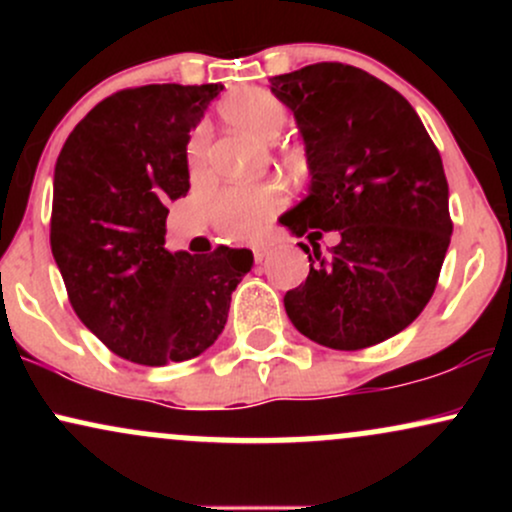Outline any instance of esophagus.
<instances>
[{
    "instance_id": "34e87169",
    "label": "esophagus",
    "mask_w": 512,
    "mask_h": 512,
    "mask_svg": "<svg viewBox=\"0 0 512 512\" xmlns=\"http://www.w3.org/2000/svg\"><path fill=\"white\" fill-rule=\"evenodd\" d=\"M252 257H255L257 264H262L269 257V252L267 248H260V245H257V248H252Z\"/></svg>"
}]
</instances>
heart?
<instances>
[{"mask_svg":"<svg viewBox=\"0 0 512 512\" xmlns=\"http://www.w3.org/2000/svg\"><path fill=\"white\" fill-rule=\"evenodd\" d=\"M219 115L223 122L231 127L240 129L248 137L269 142L281 132L289 120V110L286 105L274 96L267 88H240L226 96L219 103ZM190 168L202 170L209 161V142L207 132L197 129L192 137L190 149ZM276 209V197L267 190H243V187H231L223 190L211 204V221H214L216 231L223 233L226 238H250L260 231V226Z\"/></svg>","mask_w":512,"mask_h":512,"instance_id":"obj_1","label":"heart"}]
</instances>
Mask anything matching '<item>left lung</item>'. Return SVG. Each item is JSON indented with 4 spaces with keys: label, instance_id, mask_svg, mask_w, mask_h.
Instances as JSON below:
<instances>
[{
    "label": "left lung",
    "instance_id": "left-lung-1",
    "mask_svg": "<svg viewBox=\"0 0 512 512\" xmlns=\"http://www.w3.org/2000/svg\"><path fill=\"white\" fill-rule=\"evenodd\" d=\"M303 134L313 180L281 223L310 243L342 240L330 260L308 252V279L284 308L313 342L356 351L395 337L436 291L452 236L448 180L407 98L363 69L317 62L272 79Z\"/></svg>",
    "mask_w": 512,
    "mask_h": 512
}]
</instances>
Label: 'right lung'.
Returning a JSON list of instances; mask_svg holds the SVG:
<instances>
[{"label":"right lung","instance_id":"obj_1","mask_svg":"<svg viewBox=\"0 0 512 512\" xmlns=\"http://www.w3.org/2000/svg\"><path fill=\"white\" fill-rule=\"evenodd\" d=\"M221 84L122 88L72 129L55 166L50 248L79 320L113 354L166 366L207 351L252 252H168L166 204L187 195V142Z\"/></svg>","mask_w":512,"mask_h":512}]
</instances>
